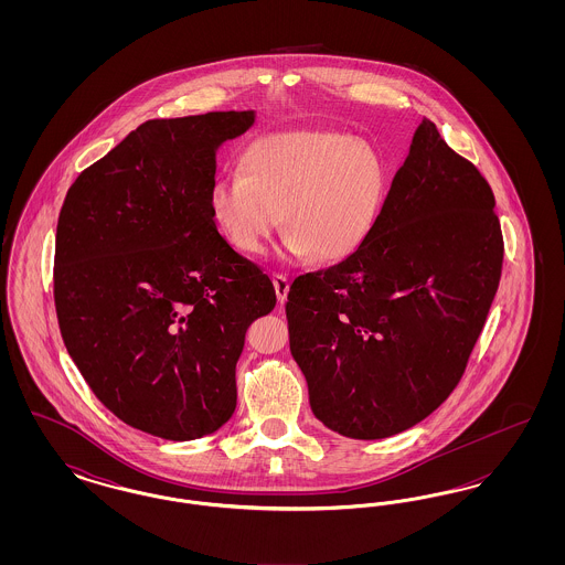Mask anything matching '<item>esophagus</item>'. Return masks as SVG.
I'll list each match as a JSON object with an SVG mask.
<instances>
[{"instance_id":"obj_1","label":"esophagus","mask_w":565,"mask_h":565,"mask_svg":"<svg viewBox=\"0 0 565 565\" xmlns=\"http://www.w3.org/2000/svg\"><path fill=\"white\" fill-rule=\"evenodd\" d=\"M273 286H275L277 300H279V302H284V300H286V296H288V290H290V281H288V277H286L284 273H273Z\"/></svg>"}]
</instances>
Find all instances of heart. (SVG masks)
Returning <instances> with one entry per match:
<instances>
[{"instance_id":"obj_1","label":"heart","mask_w":565,"mask_h":565,"mask_svg":"<svg viewBox=\"0 0 565 565\" xmlns=\"http://www.w3.org/2000/svg\"><path fill=\"white\" fill-rule=\"evenodd\" d=\"M385 201V167L375 150L343 134L292 131L249 143L242 171L212 186V214L243 254H260L277 231L290 233L288 252L337 263L375 228Z\"/></svg>"}]
</instances>
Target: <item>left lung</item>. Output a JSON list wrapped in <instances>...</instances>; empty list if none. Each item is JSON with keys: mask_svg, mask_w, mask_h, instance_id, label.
Here are the masks:
<instances>
[{"mask_svg": "<svg viewBox=\"0 0 565 565\" xmlns=\"http://www.w3.org/2000/svg\"><path fill=\"white\" fill-rule=\"evenodd\" d=\"M481 171L424 118L371 237L296 277L290 351L326 428L375 440L449 398L498 292L504 239Z\"/></svg>", "mask_w": 565, "mask_h": 565, "instance_id": "left-lung-1", "label": "left lung"}]
</instances>
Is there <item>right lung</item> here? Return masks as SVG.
Here are the masks:
<instances>
[{"instance_id":"obj_1","label":"right lung","mask_w":565,"mask_h":565,"mask_svg":"<svg viewBox=\"0 0 565 565\" xmlns=\"http://www.w3.org/2000/svg\"><path fill=\"white\" fill-rule=\"evenodd\" d=\"M254 111L148 120L78 175L54 243L63 343L118 419L167 440L224 426L245 330L273 311L269 275L215 226V150Z\"/></svg>"}]
</instances>
